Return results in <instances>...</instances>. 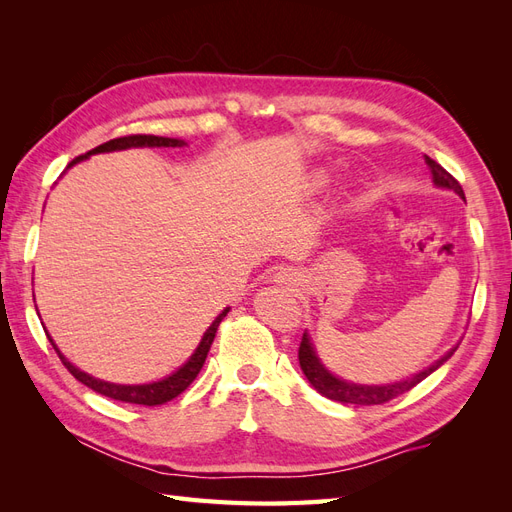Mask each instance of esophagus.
I'll return each mask as SVG.
<instances>
[{
    "label": "esophagus",
    "mask_w": 512,
    "mask_h": 512,
    "mask_svg": "<svg viewBox=\"0 0 512 512\" xmlns=\"http://www.w3.org/2000/svg\"><path fill=\"white\" fill-rule=\"evenodd\" d=\"M277 282H284V284H294L297 282V275H294L290 269H282L277 273Z\"/></svg>",
    "instance_id": "obj_1"
}]
</instances>
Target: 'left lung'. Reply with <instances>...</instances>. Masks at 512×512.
Wrapping results in <instances>:
<instances>
[{"label": "left lung", "mask_w": 512, "mask_h": 512, "mask_svg": "<svg viewBox=\"0 0 512 512\" xmlns=\"http://www.w3.org/2000/svg\"><path fill=\"white\" fill-rule=\"evenodd\" d=\"M425 162L431 170L433 185H438V188H444V190H453L457 196L466 200V194H463L459 181L451 173H446V170L436 160H431L429 156H425ZM457 348L459 346L451 348L444 356H440L436 363H431L427 369L418 371V374H414L406 380L391 382V384H356V382H348V380L337 378L335 374H331L327 367L322 365V361L318 359V354H316V348L312 344V337H309V333L305 331L303 339H301V346H299V365L303 369L305 378L309 380V384H312L320 395L329 397L333 401H339V404L378 406V404H386V401H391L399 395L408 393L412 386H416L418 382H423L429 374H433V371H436L440 365H444L448 359H451Z\"/></svg>", "instance_id": "8db88e82"}]
</instances>
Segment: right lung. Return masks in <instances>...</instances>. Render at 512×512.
Here are the masks:
<instances>
[{
	"label": "right lung",
	"mask_w": 512,
	"mask_h": 512,
	"mask_svg": "<svg viewBox=\"0 0 512 512\" xmlns=\"http://www.w3.org/2000/svg\"><path fill=\"white\" fill-rule=\"evenodd\" d=\"M188 145L185 141H181V138H166V136H153V134H134V136H121V138H113V141H108L96 149H91L87 153H83V156L74 158L70 166L79 164L83 160H87L89 156H96V153H108V151H121V149H130V147H183ZM66 168V170H68ZM230 312V307H226L222 314H218V318H215L211 322V327L205 331L203 339H200L198 348L194 350V354L190 356L188 361H185L177 371H173V374L158 380V382H149V384H115V382H104L100 378H94L85 374V371H81L76 365H72L64 354L59 352V348L55 346L53 337L49 335V331H44L46 337H49L51 346L55 348V352L59 354L61 363L66 365V369L70 371V374L83 382L85 386H89L91 391H96L104 397H111V399H117V401H126V404H138V406H160V404H166V401L175 399L177 395H181L188 386L194 382V378L198 376V371L203 369L205 365V359H207V352L213 344V337L215 333H218V327L220 322L224 320V316ZM44 327V324H42Z\"/></svg>",
	"instance_id": "add662e5"
}]
</instances>
